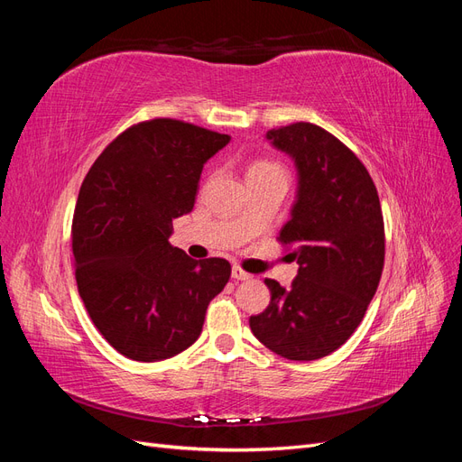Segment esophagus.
<instances>
[{"label": "esophagus", "mask_w": 462, "mask_h": 462, "mask_svg": "<svg viewBox=\"0 0 462 462\" xmlns=\"http://www.w3.org/2000/svg\"><path fill=\"white\" fill-rule=\"evenodd\" d=\"M231 277H233V279H236V282H248V279L253 277V275L246 273L243 268H239V265L235 263L233 268H231Z\"/></svg>", "instance_id": "34e87169"}]
</instances>
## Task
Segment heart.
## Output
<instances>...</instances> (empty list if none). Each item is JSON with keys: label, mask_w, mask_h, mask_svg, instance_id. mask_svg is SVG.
<instances>
[{"label": "heart", "mask_w": 462, "mask_h": 462, "mask_svg": "<svg viewBox=\"0 0 462 462\" xmlns=\"http://www.w3.org/2000/svg\"><path fill=\"white\" fill-rule=\"evenodd\" d=\"M270 170H279V167L275 163H270V162H256L253 163V167H250L248 173H258V171H270Z\"/></svg>", "instance_id": "obj_1"}]
</instances>
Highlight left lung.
I'll return each mask as SVG.
<instances>
[{"instance_id": "1", "label": "left lung", "mask_w": 462, "mask_h": 462, "mask_svg": "<svg viewBox=\"0 0 462 462\" xmlns=\"http://www.w3.org/2000/svg\"><path fill=\"white\" fill-rule=\"evenodd\" d=\"M297 167V200L279 241L292 245L291 287L265 279L272 300L250 316L254 337L289 360H318L351 337L380 285L383 216L366 167L312 123L265 133Z\"/></svg>"}]
</instances>
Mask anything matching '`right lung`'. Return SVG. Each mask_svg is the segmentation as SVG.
<instances>
[{"label": "right lung", "instance_id": "1", "mask_svg": "<svg viewBox=\"0 0 462 462\" xmlns=\"http://www.w3.org/2000/svg\"><path fill=\"white\" fill-rule=\"evenodd\" d=\"M229 141L177 119L144 121L121 133L82 180L73 216L79 295L123 356L183 353L229 282L227 260H192L170 243L173 219L194 208L204 163Z\"/></svg>", "mask_w": 462, "mask_h": 462}]
</instances>
